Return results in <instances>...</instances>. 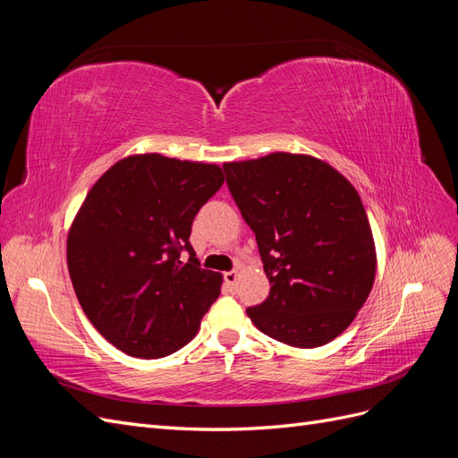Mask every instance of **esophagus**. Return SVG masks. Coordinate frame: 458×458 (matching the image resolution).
Instances as JSON below:
<instances>
[{
	"mask_svg": "<svg viewBox=\"0 0 458 458\" xmlns=\"http://www.w3.org/2000/svg\"><path fill=\"white\" fill-rule=\"evenodd\" d=\"M237 279H239V273L237 271H227V273H224V281L227 283V286H234L237 284Z\"/></svg>",
	"mask_w": 458,
	"mask_h": 458,
	"instance_id": "34e87169",
	"label": "esophagus"
}]
</instances>
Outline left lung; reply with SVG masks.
<instances>
[{
    "label": "left lung",
    "mask_w": 458,
    "mask_h": 458,
    "mask_svg": "<svg viewBox=\"0 0 458 458\" xmlns=\"http://www.w3.org/2000/svg\"><path fill=\"white\" fill-rule=\"evenodd\" d=\"M224 170L271 284L248 317L294 348L335 340L363 308L377 273L357 191L327 162L290 152L227 162Z\"/></svg>",
    "instance_id": "1"
}]
</instances>
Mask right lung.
Listing matches in <instances>:
<instances>
[{"mask_svg": "<svg viewBox=\"0 0 458 458\" xmlns=\"http://www.w3.org/2000/svg\"><path fill=\"white\" fill-rule=\"evenodd\" d=\"M224 179L216 164L150 152L116 162L88 192L68 233V273L91 325L123 353L182 350L217 300L221 275L200 267L189 237Z\"/></svg>", "mask_w": 458, "mask_h": 458, "instance_id": "right-lung-1", "label": "right lung"}]
</instances>
